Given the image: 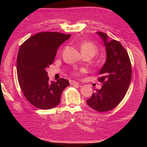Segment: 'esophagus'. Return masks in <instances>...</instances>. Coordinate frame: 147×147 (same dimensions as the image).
I'll use <instances>...</instances> for the list:
<instances>
[{
	"label": "esophagus",
	"mask_w": 147,
	"mask_h": 147,
	"mask_svg": "<svg viewBox=\"0 0 147 147\" xmlns=\"http://www.w3.org/2000/svg\"><path fill=\"white\" fill-rule=\"evenodd\" d=\"M69 83H70V84H79V83H78V82H75V81H74V80H70L69 81Z\"/></svg>",
	"instance_id": "34e87169"
}]
</instances>
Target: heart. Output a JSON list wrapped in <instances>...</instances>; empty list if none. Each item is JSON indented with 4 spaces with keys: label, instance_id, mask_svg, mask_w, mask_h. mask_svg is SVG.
I'll return each instance as SVG.
<instances>
[{
    "label": "heart",
    "instance_id": "b5f03b06",
    "mask_svg": "<svg viewBox=\"0 0 147 147\" xmlns=\"http://www.w3.org/2000/svg\"><path fill=\"white\" fill-rule=\"evenodd\" d=\"M80 50L83 55H90L94 56L99 51L98 47L94 43L91 41H83L80 43ZM85 69H81L74 71V74L78 77L85 72Z\"/></svg>",
    "mask_w": 147,
    "mask_h": 147
}]
</instances>
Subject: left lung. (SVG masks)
<instances>
[{
    "instance_id": "left-lung-1",
    "label": "left lung",
    "mask_w": 147,
    "mask_h": 147,
    "mask_svg": "<svg viewBox=\"0 0 147 147\" xmlns=\"http://www.w3.org/2000/svg\"><path fill=\"white\" fill-rule=\"evenodd\" d=\"M97 34L103 39L107 51V60L97 78L103 86L86 102L93 110L105 112L116 107L125 96L131 80L132 67L126 49L119 42L108 40L105 33Z\"/></svg>"
}]
</instances>
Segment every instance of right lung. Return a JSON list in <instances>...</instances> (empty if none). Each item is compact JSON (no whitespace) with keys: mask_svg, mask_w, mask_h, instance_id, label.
<instances>
[{"mask_svg":"<svg viewBox=\"0 0 147 147\" xmlns=\"http://www.w3.org/2000/svg\"><path fill=\"white\" fill-rule=\"evenodd\" d=\"M70 34L43 32L29 37L21 45L17 56V76L23 94L40 109L48 110L59 104L69 82L60 78L50 82L45 69L54 62L57 49Z\"/></svg>","mask_w":147,"mask_h":147,"instance_id":"add662e5","label":"right lung"}]
</instances>
